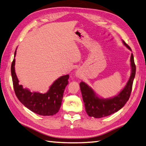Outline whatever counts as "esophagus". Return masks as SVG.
<instances>
[{
	"instance_id": "1",
	"label": "esophagus",
	"mask_w": 146,
	"mask_h": 146,
	"mask_svg": "<svg viewBox=\"0 0 146 146\" xmlns=\"http://www.w3.org/2000/svg\"><path fill=\"white\" fill-rule=\"evenodd\" d=\"M77 74V76H78V74Z\"/></svg>"
}]
</instances>
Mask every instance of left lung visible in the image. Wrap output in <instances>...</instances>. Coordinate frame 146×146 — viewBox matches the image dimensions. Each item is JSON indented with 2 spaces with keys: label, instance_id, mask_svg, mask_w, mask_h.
<instances>
[{
  "label": "left lung",
  "instance_id": "8db88e82",
  "mask_svg": "<svg viewBox=\"0 0 146 146\" xmlns=\"http://www.w3.org/2000/svg\"><path fill=\"white\" fill-rule=\"evenodd\" d=\"M123 44L128 48H131L123 41ZM132 72L130 79L123 90H121L117 96L110 99H103L98 98L94 91L84 82L80 83V88L82 93L83 102L84 103L86 111L90 117L94 118H102L109 116L118 111L125 105L129 100L132 90L133 81L135 76L136 67L132 53L130 57Z\"/></svg>",
  "mask_w": 146,
  "mask_h": 146
}]
</instances>
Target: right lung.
<instances>
[{"label":"right lung","mask_w":146,"mask_h":146,"mask_svg":"<svg viewBox=\"0 0 146 146\" xmlns=\"http://www.w3.org/2000/svg\"><path fill=\"white\" fill-rule=\"evenodd\" d=\"M16 53V50L14 57ZM14 65L15 58L12 62L11 75L15 94L19 102L31 111L40 115L51 116L56 114L60 108L65 88L69 83V76L65 75L59 77L53 83L46 93H32L27 89H24L23 86L19 84Z\"/></svg>","instance_id":"add662e5"}]
</instances>
